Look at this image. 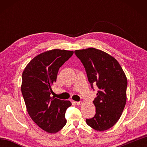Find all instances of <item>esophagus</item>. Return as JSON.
I'll use <instances>...</instances> for the list:
<instances>
[{
  "mask_svg": "<svg viewBox=\"0 0 147 147\" xmlns=\"http://www.w3.org/2000/svg\"><path fill=\"white\" fill-rule=\"evenodd\" d=\"M76 104L78 106H80L81 104H82V102L81 101H80V102H76Z\"/></svg>",
  "mask_w": 147,
  "mask_h": 147,
  "instance_id": "esophagus-1",
  "label": "esophagus"
}]
</instances>
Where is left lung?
I'll use <instances>...</instances> for the list:
<instances>
[{"label":"left lung","instance_id":"obj_1","mask_svg":"<svg viewBox=\"0 0 147 147\" xmlns=\"http://www.w3.org/2000/svg\"><path fill=\"white\" fill-rule=\"evenodd\" d=\"M86 69L88 81L98 91L93 100L96 113L86 123L97 131L115 125L126 102L127 78L120 64L113 56L100 50L89 48L74 51Z\"/></svg>","mask_w":147,"mask_h":147}]
</instances>
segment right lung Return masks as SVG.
<instances>
[{
    "label": "right lung",
    "mask_w": 147,
    "mask_h": 147,
    "mask_svg": "<svg viewBox=\"0 0 147 147\" xmlns=\"http://www.w3.org/2000/svg\"><path fill=\"white\" fill-rule=\"evenodd\" d=\"M73 53L60 49L46 51L32 59L23 71L21 92L27 111L47 132H58L66 124L65 114L71 102L51 97V94L59 69Z\"/></svg>",
    "instance_id": "1"
}]
</instances>
